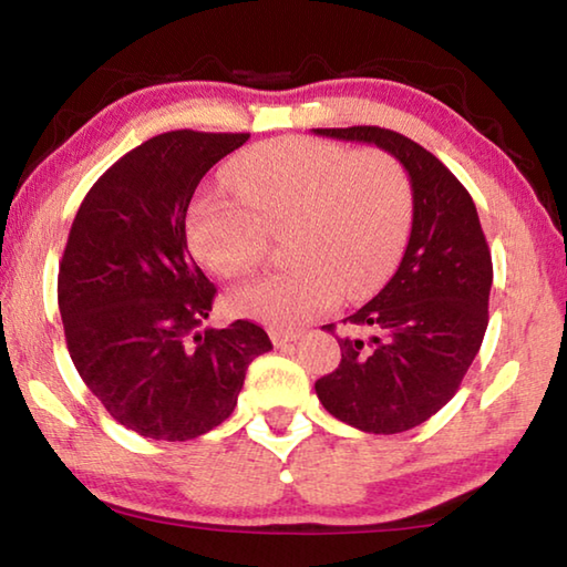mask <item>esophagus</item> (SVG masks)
Here are the masks:
<instances>
[{"label": "esophagus", "mask_w": 567, "mask_h": 567, "mask_svg": "<svg viewBox=\"0 0 567 567\" xmlns=\"http://www.w3.org/2000/svg\"><path fill=\"white\" fill-rule=\"evenodd\" d=\"M270 338H272L277 348H282V344L295 342L297 338H300V332H297V330H270Z\"/></svg>", "instance_id": "esophagus-1"}]
</instances>
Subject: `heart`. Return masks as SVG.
Masks as SVG:
<instances>
[{"instance_id":"obj_1","label":"heart","mask_w":567,"mask_h":567,"mask_svg":"<svg viewBox=\"0 0 567 567\" xmlns=\"http://www.w3.org/2000/svg\"><path fill=\"white\" fill-rule=\"evenodd\" d=\"M235 197L207 192L187 215L192 252L209 272L237 280L257 270L267 235L285 237L290 270L229 295V307L275 328H295L344 297L378 287L405 245L412 192L385 150L350 152L282 137L239 155L227 172Z\"/></svg>"}]
</instances>
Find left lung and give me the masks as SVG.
Returning <instances> with one entry per match:
<instances>
[{"mask_svg":"<svg viewBox=\"0 0 567 567\" xmlns=\"http://www.w3.org/2000/svg\"><path fill=\"white\" fill-rule=\"evenodd\" d=\"M368 142L408 169L412 229L398 272L342 324L338 370L315 382L330 412L362 433L392 435L447 405L487 330L491 247L470 192L433 152L382 127L315 130ZM334 332V324H324Z\"/></svg>","mask_w":567,"mask_h":567,"instance_id":"1","label":"left lung"}]
</instances>
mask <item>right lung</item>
Instances as JSON below:
<instances>
[{
	"instance_id": "obj_1",
	"label": "right lung",
	"mask_w": 567,
	"mask_h": 567,
	"mask_svg": "<svg viewBox=\"0 0 567 567\" xmlns=\"http://www.w3.org/2000/svg\"><path fill=\"white\" fill-rule=\"evenodd\" d=\"M247 140L157 134L94 182L66 237L56 277L66 350L102 408L152 440L185 443L225 422L249 362L272 350L249 320L197 332L217 287L185 233L199 179Z\"/></svg>"
}]
</instances>
